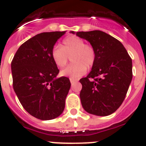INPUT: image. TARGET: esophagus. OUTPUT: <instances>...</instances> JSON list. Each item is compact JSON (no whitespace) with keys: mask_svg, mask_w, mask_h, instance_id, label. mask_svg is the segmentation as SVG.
Returning <instances> with one entry per match:
<instances>
[{"mask_svg":"<svg viewBox=\"0 0 146 146\" xmlns=\"http://www.w3.org/2000/svg\"><path fill=\"white\" fill-rule=\"evenodd\" d=\"M70 82L72 83V84H73V83H74V82H77V80H76V79H73V78H70Z\"/></svg>","mask_w":146,"mask_h":146,"instance_id":"obj_1","label":"esophagus"}]
</instances>
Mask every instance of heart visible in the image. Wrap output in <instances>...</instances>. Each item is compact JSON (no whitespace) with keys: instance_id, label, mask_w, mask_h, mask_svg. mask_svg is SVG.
Segmentation results:
<instances>
[{"instance_id":"b5f03b06","label":"heart","mask_w":146,"mask_h":146,"mask_svg":"<svg viewBox=\"0 0 146 146\" xmlns=\"http://www.w3.org/2000/svg\"><path fill=\"white\" fill-rule=\"evenodd\" d=\"M51 57L55 65L64 68L70 57L71 64L61 71V75L71 78L82 76L86 69H91L96 63V51L92 44H85L84 40L77 36H69L63 40V47L57 45L51 50Z\"/></svg>"}]
</instances>
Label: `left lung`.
I'll list each match as a JSON object with an SVG mask.
<instances>
[{
	"instance_id": "left-lung-1",
	"label": "left lung",
	"mask_w": 146,
	"mask_h": 146,
	"mask_svg": "<svg viewBox=\"0 0 146 146\" xmlns=\"http://www.w3.org/2000/svg\"><path fill=\"white\" fill-rule=\"evenodd\" d=\"M76 35L89 41L96 51L91 72L80 80L82 107L92 114L110 115L122 104L129 89L133 78L131 57L120 41L104 32H78Z\"/></svg>"
}]
</instances>
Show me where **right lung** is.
Here are the masks:
<instances>
[{
    "instance_id": "obj_1",
    "label": "right lung",
    "mask_w": 146,
    "mask_h": 146,
    "mask_svg": "<svg viewBox=\"0 0 146 146\" xmlns=\"http://www.w3.org/2000/svg\"><path fill=\"white\" fill-rule=\"evenodd\" d=\"M65 32L42 33L24 42L11 62L13 87L23 108L40 120L62 113L70 88L69 78H56L59 70L51 50Z\"/></svg>"
}]
</instances>
